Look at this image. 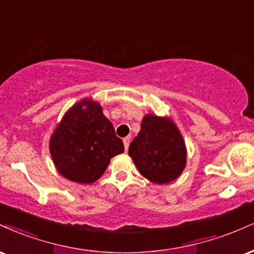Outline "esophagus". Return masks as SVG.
<instances>
[{
	"mask_svg": "<svg viewBox=\"0 0 254 254\" xmlns=\"http://www.w3.org/2000/svg\"><path fill=\"white\" fill-rule=\"evenodd\" d=\"M123 143H124L125 151H127V149H129V145H130V137H125L123 139Z\"/></svg>",
	"mask_w": 254,
	"mask_h": 254,
	"instance_id": "1",
	"label": "esophagus"
}]
</instances>
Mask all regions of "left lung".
<instances>
[{"label": "left lung", "instance_id": "left-lung-1", "mask_svg": "<svg viewBox=\"0 0 254 254\" xmlns=\"http://www.w3.org/2000/svg\"><path fill=\"white\" fill-rule=\"evenodd\" d=\"M136 167L154 183H168L181 175L186 166V145L175 124L167 118L145 116L139 133L129 148Z\"/></svg>", "mask_w": 254, "mask_h": 254}]
</instances>
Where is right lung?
I'll return each mask as SVG.
<instances>
[{"label": "right lung", "instance_id": "obj_1", "mask_svg": "<svg viewBox=\"0 0 254 254\" xmlns=\"http://www.w3.org/2000/svg\"><path fill=\"white\" fill-rule=\"evenodd\" d=\"M50 149L61 175L87 185L103 175L124 145L99 104L85 99L67 112L52 136Z\"/></svg>", "mask_w": 254, "mask_h": 254}]
</instances>
